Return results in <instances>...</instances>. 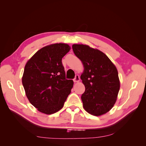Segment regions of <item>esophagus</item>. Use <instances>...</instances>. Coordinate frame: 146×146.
I'll use <instances>...</instances> for the list:
<instances>
[{
	"label": "esophagus",
	"instance_id": "esophagus-1",
	"mask_svg": "<svg viewBox=\"0 0 146 146\" xmlns=\"http://www.w3.org/2000/svg\"><path fill=\"white\" fill-rule=\"evenodd\" d=\"M80 78L79 75H76L75 78L73 79V81H74V82H75V83L76 82H80Z\"/></svg>",
	"mask_w": 146,
	"mask_h": 146
}]
</instances>
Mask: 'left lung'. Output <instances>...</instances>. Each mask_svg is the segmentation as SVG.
<instances>
[{
    "instance_id": "1",
    "label": "left lung",
    "mask_w": 146,
    "mask_h": 146,
    "mask_svg": "<svg viewBox=\"0 0 146 146\" xmlns=\"http://www.w3.org/2000/svg\"><path fill=\"white\" fill-rule=\"evenodd\" d=\"M72 48L84 66L80 76L85 86L81 97L83 108L93 115L106 113L113 107L120 90L115 66L98 49L83 44H73Z\"/></svg>"
}]
</instances>
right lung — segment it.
<instances>
[{"instance_id": "1", "label": "right lung", "mask_w": 146, "mask_h": 146, "mask_svg": "<svg viewBox=\"0 0 146 146\" xmlns=\"http://www.w3.org/2000/svg\"><path fill=\"white\" fill-rule=\"evenodd\" d=\"M70 50L64 43L51 44L39 49L27 62L22 78L30 103L46 114L57 112L73 88V81L65 78L62 58Z\"/></svg>"}]
</instances>
